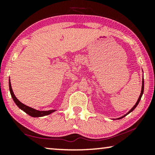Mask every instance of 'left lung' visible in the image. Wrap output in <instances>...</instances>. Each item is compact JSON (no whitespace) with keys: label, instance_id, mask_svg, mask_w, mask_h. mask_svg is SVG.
Segmentation results:
<instances>
[{"label":"left lung","instance_id":"8db88e82","mask_svg":"<svg viewBox=\"0 0 155 155\" xmlns=\"http://www.w3.org/2000/svg\"><path fill=\"white\" fill-rule=\"evenodd\" d=\"M144 79H143V85H142V90H141V93H140V97H139V98H138V99H137V102H136V104H135L134 105V107H133L132 109H131L130 111H129L128 113H127L126 115H124V116H121V117H120V118H117V119H120V118H124V117H125V116H127L128 115V114H130V112H132L133 110H134L135 108H136V107L137 106V104H139V102H140V99H141V97H142V96H143V92H144V80H143Z\"/></svg>","mask_w":155,"mask_h":155}]
</instances>
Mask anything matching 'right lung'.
Returning <instances> with one entry per match:
<instances>
[{
	"instance_id": "right-lung-1",
	"label": "right lung",
	"mask_w": 155,
	"mask_h": 155,
	"mask_svg": "<svg viewBox=\"0 0 155 155\" xmlns=\"http://www.w3.org/2000/svg\"><path fill=\"white\" fill-rule=\"evenodd\" d=\"M9 88H10V94H11L12 99H13V101H15V103L16 104L17 106H18L20 109H22V111H24L25 113L27 114L29 116H32V117H41V116L48 115V114H51L53 112L56 111V110H49V111H38V110L34 109L32 108L27 107V106L25 105L24 104L21 103L20 101L16 98V97L15 96L13 91L12 90L11 84H10V80H9Z\"/></svg>"
}]
</instances>
